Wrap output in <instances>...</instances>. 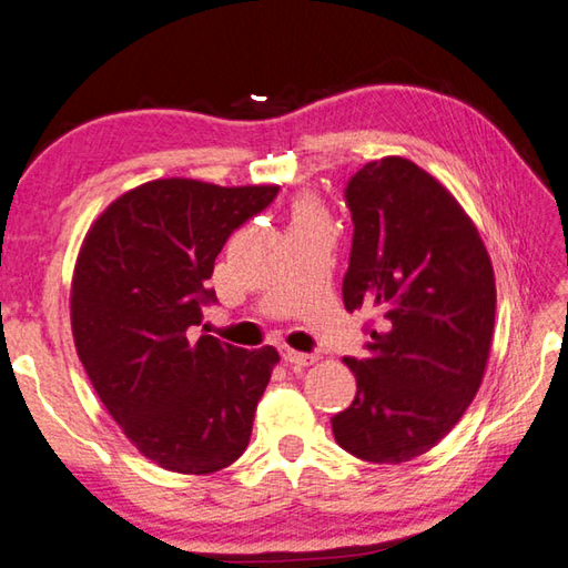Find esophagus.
I'll return each instance as SVG.
<instances>
[{
    "label": "esophagus",
    "instance_id": "34e87169",
    "mask_svg": "<svg viewBox=\"0 0 568 568\" xmlns=\"http://www.w3.org/2000/svg\"><path fill=\"white\" fill-rule=\"evenodd\" d=\"M283 359L291 364H297V366H307L315 362V354H305V352H295L291 347H283Z\"/></svg>",
    "mask_w": 568,
    "mask_h": 568
}]
</instances>
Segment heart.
I'll list each match as a JSON object with an SVG mask.
<instances>
[{"label":"heart","instance_id":"heart-1","mask_svg":"<svg viewBox=\"0 0 568 568\" xmlns=\"http://www.w3.org/2000/svg\"><path fill=\"white\" fill-rule=\"evenodd\" d=\"M315 219H320L315 204L297 202V206H295V211H293V224H297V221H315Z\"/></svg>","mask_w":568,"mask_h":568}]
</instances>
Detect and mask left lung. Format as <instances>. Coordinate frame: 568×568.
<instances>
[{
    "instance_id": "1",
    "label": "left lung",
    "mask_w": 568,
    "mask_h": 568,
    "mask_svg": "<svg viewBox=\"0 0 568 568\" xmlns=\"http://www.w3.org/2000/svg\"><path fill=\"white\" fill-rule=\"evenodd\" d=\"M352 211L344 307L372 313L339 446L366 463H406L458 424L483 384L495 329V273L470 216L436 176L404 158L364 164Z\"/></svg>"
}]
</instances>
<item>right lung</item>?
Instances as JSON below:
<instances>
[{
	"instance_id": "add662e5",
	"label": "right lung",
	"mask_w": 568,
	"mask_h": 568,
	"mask_svg": "<svg viewBox=\"0 0 568 568\" xmlns=\"http://www.w3.org/2000/svg\"><path fill=\"white\" fill-rule=\"evenodd\" d=\"M277 186L154 180L88 231L71 285L75 352L108 414L144 458L209 475L246 450L275 347L194 339L216 255Z\"/></svg>"
}]
</instances>
